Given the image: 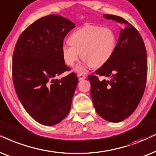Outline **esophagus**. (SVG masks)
I'll return each mask as SVG.
<instances>
[{
	"mask_svg": "<svg viewBox=\"0 0 156 156\" xmlns=\"http://www.w3.org/2000/svg\"><path fill=\"white\" fill-rule=\"evenodd\" d=\"M78 79H79V80H83L86 78V76H85V75L83 74V73L78 74Z\"/></svg>",
	"mask_w": 156,
	"mask_h": 156,
	"instance_id": "1",
	"label": "esophagus"
}]
</instances>
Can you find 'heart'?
Returning <instances> with one entry per match:
<instances>
[{
	"label": "heart",
	"instance_id": "b5f03b06",
	"mask_svg": "<svg viewBox=\"0 0 156 156\" xmlns=\"http://www.w3.org/2000/svg\"><path fill=\"white\" fill-rule=\"evenodd\" d=\"M68 43L61 48L66 65L73 66L80 57L83 64L77 66L76 71H84L86 66L98 68L105 66L113 56L116 46V36L108 27L86 26L74 31Z\"/></svg>",
	"mask_w": 156,
	"mask_h": 156
}]
</instances>
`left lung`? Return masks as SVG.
Here are the masks:
<instances>
[{
    "instance_id": "obj_1",
    "label": "left lung",
    "mask_w": 156,
    "mask_h": 156,
    "mask_svg": "<svg viewBox=\"0 0 156 156\" xmlns=\"http://www.w3.org/2000/svg\"><path fill=\"white\" fill-rule=\"evenodd\" d=\"M122 26L111 60L95 71L108 78L88 76L90 95L98 114L113 123L123 121L136 109L146 88L148 62L146 46L138 30L120 16L104 15Z\"/></svg>"
}]
</instances>
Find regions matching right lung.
Segmentation results:
<instances>
[{"label": "right lung", "instance_id": "add662e5", "mask_svg": "<svg viewBox=\"0 0 156 156\" xmlns=\"http://www.w3.org/2000/svg\"><path fill=\"white\" fill-rule=\"evenodd\" d=\"M75 23L58 15L39 18L23 32L13 55L16 92L29 115L39 123L54 126L66 117L78 85L71 73L54 79L70 68L61 54L63 39Z\"/></svg>", "mask_w": 156, "mask_h": 156}]
</instances>
